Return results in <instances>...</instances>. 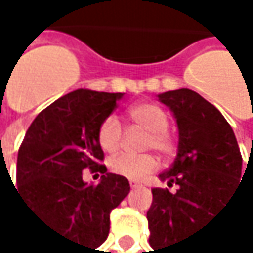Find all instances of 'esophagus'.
Here are the masks:
<instances>
[{
  "instance_id": "1",
  "label": "esophagus",
  "mask_w": 253,
  "mask_h": 253,
  "mask_svg": "<svg viewBox=\"0 0 253 253\" xmlns=\"http://www.w3.org/2000/svg\"><path fill=\"white\" fill-rule=\"evenodd\" d=\"M141 187V183H138V182H135V180H130V188L132 190H136V188H139Z\"/></svg>"
}]
</instances>
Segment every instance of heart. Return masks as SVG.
Instances as JSON below:
<instances>
[{"label":"heart","mask_w":253,"mask_h":253,"mask_svg":"<svg viewBox=\"0 0 253 253\" xmlns=\"http://www.w3.org/2000/svg\"><path fill=\"white\" fill-rule=\"evenodd\" d=\"M127 118L132 126L147 132L144 139V150H156L162 158H169L176 152V138L167 130L170 118L161 106L155 103H139L127 111ZM100 147L106 153H115L121 147L123 129L115 117L104 118L97 132ZM108 167L114 174L132 180L142 179L156 169L153 155H127L123 153L109 159Z\"/></svg>","instance_id":"1"}]
</instances>
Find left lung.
<instances>
[{
  "label": "left lung",
  "instance_id": "8db88e82",
  "mask_svg": "<svg viewBox=\"0 0 253 253\" xmlns=\"http://www.w3.org/2000/svg\"><path fill=\"white\" fill-rule=\"evenodd\" d=\"M158 97L171 109L179 129L177 156L159 179L177 190H152L149 243L153 253H187V241L231 200L243 158L229 123L202 95L183 88Z\"/></svg>",
  "mask_w": 253,
  "mask_h": 253
}]
</instances>
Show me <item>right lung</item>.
Here are the masks:
<instances>
[{
	"mask_svg": "<svg viewBox=\"0 0 253 253\" xmlns=\"http://www.w3.org/2000/svg\"><path fill=\"white\" fill-rule=\"evenodd\" d=\"M123 95L77 89L60 97L33 120L18 152V191L27 208L88 253L108 238L111 211L130 191L127 179L101 165L97 139ZM86 168L102 173L97 186L83 182Z\"/></svg>",
	"mask_w": 253,
	"mask_h": 253,
	"instance_id": "1",
	"label": "right lung"
}]
</instances>
